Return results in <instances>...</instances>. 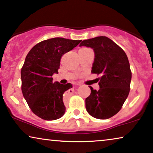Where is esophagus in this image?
I'll list each match as a JSON object with an SVG mask.
<instances>
[{
	"label": "esophagus",
	"instance_id": "esophagus-1",
	"mask_svg": "<svg viewBox=\"0 0 153 153\" xmlns=\"http://www.w3.org/2000/svg\"><path fill=\"white\" fill-rule=\"evenodd\" d=\"M69 91H70V90H69Z\"/></svg>",
	"mask_w": 153,
	"mask_h": 153
}]
</instances>
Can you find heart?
Returning <instances> with one entry per match:
<instances>
[{"mask_svg":"<svg viewBox=\"0 0 153 153\" xmlns=\"http://www.w3.org/2000/svg\"><path fill=\"white\" fill-rule=\"evenodd\" d=\"M87 48H82V49H81L80 50H87Z\"/></svg>","mask_w":153,"mask_h":153,"instance_id":"heart-1","label":"heart"}]
</instances>
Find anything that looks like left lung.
Masks as SVG:
<instances>
[{
	"mask_svg": "<svg viewBox=\"0 0 153 153\" xmlns=\"http://www.w3.org/2000/svg\"><path fill=\"white\" fill-rule=\"evenodd\" d=\"M93 49L91 73L100 74L98 91L89 86L91 94L85 99L87 111L92 117L105 120L117 114L129 95L131 72L127 54L105 36L85 40L80 47Z\"/></svg>",
	"mask_w": 153,
	"mask_h": 153,
	"instance_id": "1",
	"label": "left lung"
}]
</instances>
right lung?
<instances>
[{
    "mask_svg": "<svg viewBox=\"0 0 153 153\" xmlns=\"http://www.w3.org/2000/svg\"><path fill=\"white\" fill-rule=\"evenodd\" d=\"M81 41L50 38L36 45L26 56L21 71L22 94L33 113L42 119L55 120L64 115L63 96L73 85L53 82L52 76L58 73L63 54Z\"/></svg>",
    "mask_w": 153,
    "mask_h": 153,
    "instance_id": "right-lung-1",
    "label": "right lung"
}]
</instances>
